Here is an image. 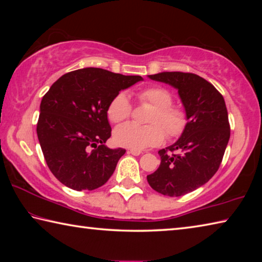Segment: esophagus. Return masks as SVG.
<instances>
[{
    "mask_svg": "<svg viewBox=\"0 0 262 262\" xmlns=\"http://www.w3.org/2000/svg\"><path fill=\"white\" fill-rule=\"evenodd\" d=\"M129 152H130L132 155H134V156H139V155L142 154L141 150H135V149H130Z\"/></svg>",
    "mask_w": 262,
    "mask_h": 262,
    "instance_id": "obj_1",
    "label": "esophagus"
}]
</instances>
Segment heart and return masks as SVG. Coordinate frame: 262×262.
Instances as JSON below:
<instances>
[{
	"label": "heart",
	"mask_w": 262,
	"mask_h": 262,
	"mask_svg": "<svg viewBox=\"0 0 262 262\" xmlns=\"http://www.w3.org/2000/svg\"><path fill=\"white\" fill-rule=\"evenodd\" d=\"M137 98L141 103L154 107L147 121L149 126H139L133 122L119 126L114 130L115 143L120 147L141 150L161 144L165 135L170 139L183 135L188 123L187 113L181 106L172 104L173 97L170 91L162 86H149L137 92ZM130 114L129 98L125 92H119L108 104V120L119 123L129 118Z\"/></svg>",
	"instance_id": "b5f03b06"
}]
</instances>
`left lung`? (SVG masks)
I'll list each match as a JSON object with an SVG mask.
<instances>
[{"instance_id": "left-lung-1", "label": "left lung", "mask_w": 262, "mask_h": 262, "mask_svg": "<svg viewBox=\"0 0 262 262\" xmlns=\"http://www.w3.org/2000/svg\"><path fill=\"white\" fill-rule=\"evenodd\" d=\"M149 78L178 89L188 123L174 144L159 150L161 165L147 179L156 192L181 196L201 187L219 170L230 139L228 110L220 91L199 75L165 72Z\"/></svg>"}]
</instances>
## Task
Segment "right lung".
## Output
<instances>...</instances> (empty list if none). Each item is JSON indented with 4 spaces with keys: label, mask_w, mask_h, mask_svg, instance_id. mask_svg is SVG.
<instances>
[{
    "label": "right lung",
    "mask_w": 262,
    "mask_h": 262,
    "mask_svg": "<svg viewBox=\"0 0 262 262\" xmlns=\"http://www.w3.org/2000/svg\"><path fill=\"white\" fill-rule=\"evenodd\" d=\"M142 81L100 68L64 74L42 97L37 134L47 166L75 190H92L113 174L125 149L104 144L111 136L107 107L115 95Z\"/></svg>",
    "instance_id": "add662e5"
}]
</instances>
